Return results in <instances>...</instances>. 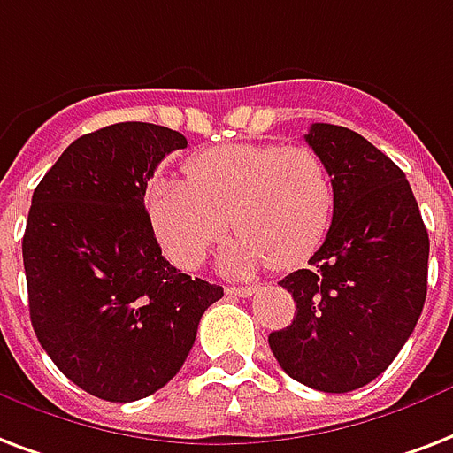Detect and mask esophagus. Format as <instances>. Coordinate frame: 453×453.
<instances>
[{"label": "esophagus", "mask_w": 453, "mask_h": 453, "mask_svg": "<svg viewBox=\"0 0 453 453\" xmlns=\"http://www.w3.org/2000/svg\"><path fill=\"white\" fill-rule=\"evenodd\" d=\"M226 292L230 296H251L257 292V288L254 285H247V288H234V285H230V288H226Z\"/></svg>", "instance_id": "1"}]
</instances>
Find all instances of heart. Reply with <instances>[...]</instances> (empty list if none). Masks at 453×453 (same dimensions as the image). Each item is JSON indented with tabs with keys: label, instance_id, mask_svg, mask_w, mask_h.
Masks as SVG:
<instances>
[{
	"label": "heart",
	"instance_id": "b5f03b06",
	"mask_svg": "<svg viewBox=\"0 0 453 453\" xmlns=\"http://www.w3.org/2000/svg\"><path fill=\"white\" fill-rule=\"evenodd\" d=\"M334 189L326 161L311 147L223 144L185 164V178L147 192V219L178 268H196L226 234L220 268L250 275L261 265L295 268L326 240Z\"/></svg>",
	"mask_w": 453,
	"mask_h": 453
}]
</instances>
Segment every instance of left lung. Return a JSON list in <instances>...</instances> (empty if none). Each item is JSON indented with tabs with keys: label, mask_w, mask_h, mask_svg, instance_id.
<instances>
[{
	"label": "left lung",
	"mask_w": 453,
	"mask_h": 453,
	"mask_svg": "<svg viewBox=\"0 0 453 453\" xmlns=\"http://www.w3.org/2000/svg\"><path fill=\"white\" fill-rule=\"evenodd\" d=\"M303 137L333 178V223L311 268L280 280L296 313L268 344L289 378L342 395L388 371L413 333L430 240L406 175L378 147L330 123Z\"/></svg>",
	"instance_id": "left-lung-1"
}]
</instances>
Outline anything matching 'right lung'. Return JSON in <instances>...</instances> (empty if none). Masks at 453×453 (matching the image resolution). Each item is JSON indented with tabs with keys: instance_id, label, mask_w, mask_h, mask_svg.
I'll use <instances>...</instances> for the list:
<instances>
[{
	"instance_id": "add662e5",
	"label": "right lung",
	"mask_w": 453,
	"mask_h": 453,
	"mask_svg": "<svg viewBox=\"0 0 453 453\" xmlns=\"http://www.w3.org/2000/svg\"><path fill=\"white\" fill-rule=\"evenodd\" d=\"M178 130L116 123L68 144L33 192L23 234L30 323L65 378L137 402L180 371L223 288L173 268L144 209Z\"/></svg>"
}]
</instances>
